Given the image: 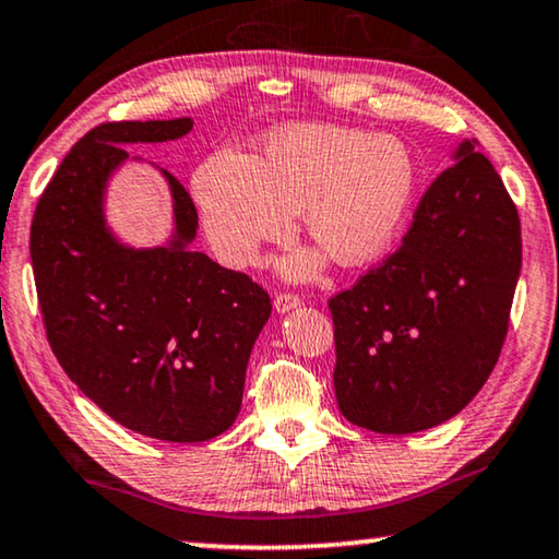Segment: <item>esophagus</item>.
Returning a JSON list of instances; mask_svg holds the SVG:
<instances>
[{"instance_id": "34e87169", "label": "esophagus", "mask_w": 559, "mask_h": 559, "mask_svg": "<svg viewBox=\"0 0 559 559\" xmlns=\"http://www.w3.org/2000/svg\"><path fill=\"white\" fill-rule=\"evenodd\" d=\"M273 306H276L278 313H286V311H290V308L301 306V298H298L296 294H276V298H273Z\"/></svg>"}]
</instances>
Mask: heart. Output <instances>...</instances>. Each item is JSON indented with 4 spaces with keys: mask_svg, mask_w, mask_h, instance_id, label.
<instances>
[{
    "mask_svg": "<svg viewBox=\"0 0 559 559\" xmlns=\"http://www.w3.org/2000/svg\"><path fill=\"white\" fill-rule=\"evenodd\" d=\"M416 190L412 150L394 135H366L338 124H298L265 143L263 160L218 150L200 165L193 195L211 243L233 269L253 265L263 243L286 240L296 213L306 233L344 265H359L394 243ZM319 255L286 263L311 276Z\"/></svg>",
    "mask_w": 559,
    "mask_h": 559,
    "instance_id": "heart-1",
    "label": "heart"
}]
</instances>
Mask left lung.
Masks as SVG:
<instances>
[{"label": "left lung", "instance_id": "obj_1", "mask_svg": "<svg viewBox=\"0 0 559 559\" xmlns=\"http://www.w3.org/2000/svg\"><path fill=\"white\" fill-rule=\"evenodd\" d=\"M477 140L416 205L402 246L329 301L341 414L414 435L477 396L502 352L522 269L520 215Z\"/></svg>", "mask_w": 559, "mask_h": 559}]
</instances>
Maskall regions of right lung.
Segmentation results:
<instances>
[{
  "mask_svg": "<svg viewBox=\"0 0 559 559\" xmlns=\"http://www.w3.org/2000/svg\"><path fill=\"white\" fill-rule=\"evenodd\" d=\"M190 130V118L97 124L47 182L29 230L57 361L107 416L163 441H207L236 421L246 366L271 316L258 283L190 248L198 211L168 170V246L130 248L107 228V180L130 157L122 145Z\"/></svg>",
  "mask_w": 559,
  "mask_h": 559,
  "instance_id": "add662e5",
  "label": "right lung"
}]
</instances>
